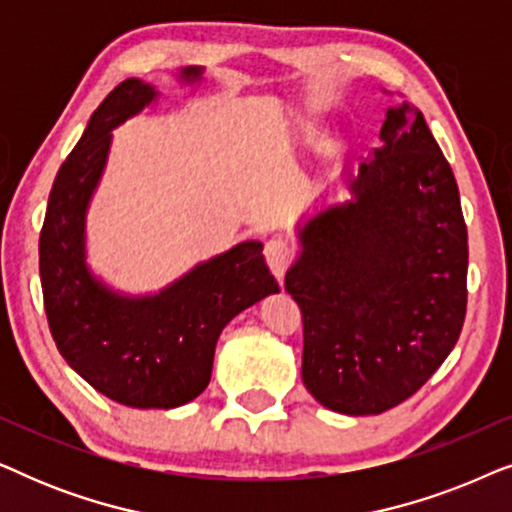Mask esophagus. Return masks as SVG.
Listing matches in <instances>:
<instances>
[{
    "mask_svg": "<svg viewBox=\"0 0 512 512\" xmlns=\"http://www.w3.org/2000/svg\"><path fill=\"white\" fill-rule=\"evenodd\" d=\"M265 261H268V268L277 277V282L282 284L286 270L293 261V251L284 240H270L265 244Z\"/></svg>",
    "mask_w": 512,
    "mask_h": 512,
    "instance_id": "obj_1",
    "label": "esophagus"
}]
</instances>
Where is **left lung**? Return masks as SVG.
<instances>
[{"instance_id": "left-lung-1", "label": "left lung", "mask_w": 512, "mask_h": 512, "mask_svg": "<svg viewBox=\"0 0 512 512\" xmlns=\"http://www.w3.org/2000/svg\"><path fill=\"white\" fill-rule=\"evenodd\" d=\"M380 139L349 179L352 200L298 230L284 279L303 314L307 391L356 417L424 387L457 345L468 298L459 188L429 125L403 102Z\"/></svg>"}]
</instances>
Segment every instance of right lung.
<instances>
[{
    "label": "right lung",
    "instance_id": "1",
    "mask_svg": "<svg viewBox=\"0 0 512 512\" xmlns=\"http://www.w3.org/2000/svg\"><path fill=\"white\" fill-rule=\"evenodd\" d=\"M198 81L200 67L181 69ZM125 79L90 116L53 181L39 237V275L51 335L65 361L111 401L179 408L207 389L216 340L235 314L277 293L261 242H242L200 263L156 296L128 298L86 268V209L111 146V130L156 100Z\"/></svg>",
    "mask_w": 512,
    "mask_h": 512
}]
</instances>
